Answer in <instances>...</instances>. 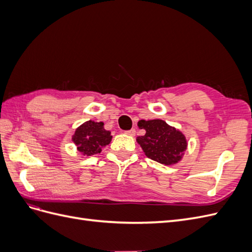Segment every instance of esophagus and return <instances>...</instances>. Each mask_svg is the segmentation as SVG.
I'll list each match as a JSON object with an SVG mask.
<instances>
[{
	"instance_id": "1",
	"label": "esophagus",
	"mask_w": 252,
	"mask_h": 252,
	"mask_svg": "<svg viewBox=\"0 0 252 252\" xmlns=\"http://www.w3.org/2000/svg\"><path fill=\"white\" fill-rule=\"evenodd\" d=\"M125 133L128 134V135H132L133 136L135 134V129H130V130L125 131Z\"/></svg>"
}]
</instances>
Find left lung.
I'll list each match as a JSON object with an SVG mask.
<instances>
[{
    "instance_id": "8db88e82",
    "label": "left lung",
    "mask_w": 252,
    "mask_h": 252,
    "mask_svg": "<svg viewBox=\"0 0 252 252\" xmlns=\"http://www.w3.org/2000/svg\"><path fill=\"white\" fill-rule=\"evenodd\" d=\"M138 125L146 133L138 136L136 142L149 158L164 165L180 161L187 147L184 134L162 120H141Z\"/></svg>"
}]
</instances>
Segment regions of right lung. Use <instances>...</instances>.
<instances>
[{"mask_svg":"<svg viewBox=\"0 0 252 252\" xmlns=\"http://www.w3.org/2000/svg\"><path fill=\"white\" fill-rule=\"evenodd\" d=\"M111 139L110 131L104 129V123L94 121H88L81 125L72 136L78 150L84 156L100 154L102 148L108 145Z\"/></svg>","mask_w":252,"mask_h":252,"instance_id":"obj_1","label":"right lung"}]
</instances>
